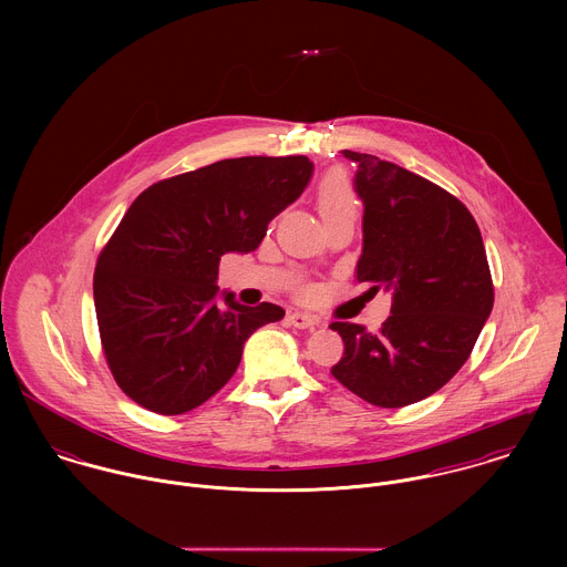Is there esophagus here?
<instances>
[{"instance_id":"esophagus-1","label":"esophagus","mask_w":567,"mask_h":567,"mask_svg":"<svg viewBox=\"0 0 567 567\" xmlns=\"http://www.w3.org/2000/svg\"><path fill=\"white\" fill-rule=\"evenodd\" d=\"M288 321H290V324L299 327V329H312L315 324H319L317 317H312V315H306V312H292V315L288 317Z\"/></svg>"}]
</instances>
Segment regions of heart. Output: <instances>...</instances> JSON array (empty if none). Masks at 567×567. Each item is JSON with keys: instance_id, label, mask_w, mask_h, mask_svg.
Here are the masks:
<instances>
[{"instance_id": "heart-1", "label": "heart", "mask_w": 567, "mask_h": 567, "mask_svg": "<svg viewBox=\"0 0 567 567\" xmlns=\"http://www.w3.org/2000/svg\"><path fill=\"white\" fill-rule=\"evenodd\" d=\"M317 203L324 223L340 216H358L355 192L347 181V176L340 172H331L324 176L319 185Z\"/></svg>"}]
</instances>
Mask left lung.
<instances>
[{"label": "left lung", "mask_w": 567, "mask_h": 567, "mask_svg": "<svg viewBox=\"0 0 567 567\" xmlns=\"http://www.w3.org/2000/svg\"><path fill=\"white\" fill-rule=\"evenodd\" d=\"M355 163L364 205L358 281L391 292V317L378 333L331 323L344 353L331 375L380 408L421 402L467 362L493 308L485 244L470 209L443 187L373 155Z\"/></svg>", "instance_id": "8db88e82"}]
</instances>
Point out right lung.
<instances>
[{
  "label": "right lung",
  "instance_id": "1",
  "mask_svg": "<svg viewBox=\"0 0 567 567\" xmlns=\"http://www.w3.org/2000/svg\"><path fill=\"white\" fill-rule=\"evenodd\" d=\"M312 172L303 155L225 159L133 200L93 275L102 349L133 402L157 414L205 404L236 373L246 338L284 319L275 303L248 308L220 295L218 266L227 252L255 250Z\"/></svg>",
  "mask_w": 567,
  "mask_h": 567
}]
</instances>
